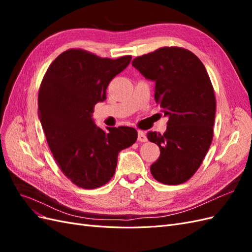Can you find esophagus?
<instances>
[{"mask_svg":"<svg viewBox=\"0 0 252 252\" xmlns=\"http://www.w3.org/2000/svg\"><path fill=\"white\" fill-rule=\"evenodd\" d=\"M138 141L143 143V142H146L147 141V138H146V134H145V132L139 130L138 131Z\"/></svg>","mask_w":252,"mask_h":252,"instance_id":"esophagus-1","label":"esophagus"}]
</instances>
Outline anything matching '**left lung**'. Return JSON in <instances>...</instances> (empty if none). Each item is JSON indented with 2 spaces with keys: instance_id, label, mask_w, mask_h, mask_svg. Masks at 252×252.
I'll use <instances>...</instances> for the list:
<instances>
[{
  "instance_id": "1",
  "label": "left lung",
  "mask_w": 252,
  "mask_h": 252,
  "mask_svg": "<svg viewBox=\"0 0 252 252\" xmlns=\"http://www.w3.org/2000/svg\"><path fill=\"white\" fill-rule=\"evenodd\" d=\"M132 66L156 83L155 100L168 117L163 134L147 133L161 151L150 172L163 184H182L199 169L212 141L216 96L209 75L199 58L180 47L138 57Z\"/></svg>"
}]
</instances>
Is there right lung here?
I'll use <instances>...</instances> for the list:
<instances>
[{
    "mask_svg": "<svg viewBox=\"0 0 252 252\" xmlns=\"http://www.w3.org/2000/svg\"><path fill=\"white\" fill-rule=\"evenodd\" d=\"M130 61V56L111 60L69 49L44 75L37 97L40 122L60 169L79 187L94 189L108 183L119 152L138 138L134 128L103 130L93 119L94 105L106 100L108 84Z\"/></svg>",
    "mask_w": 252,
    "mask_h": 252,
    "instance_id": "obj_1",
    "label": "right lung"
}]
</instances>
